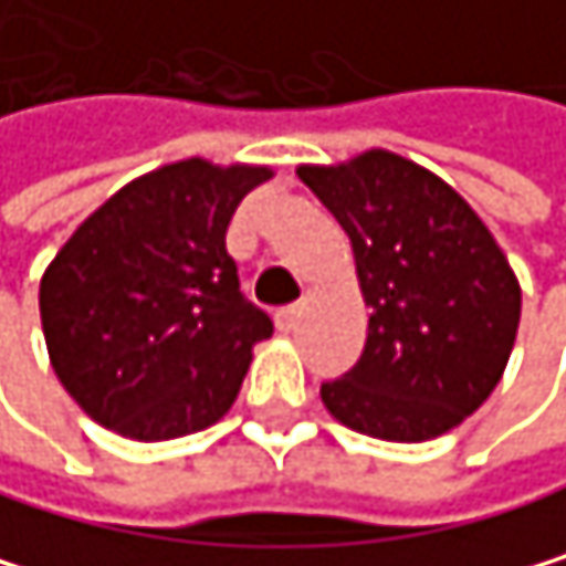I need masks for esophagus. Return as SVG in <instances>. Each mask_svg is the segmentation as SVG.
<instances>
[{
	"label": "esophagus",
	"mask_w": 566,
	"mask_h": 566,
	"mask_svg": "<svg viewBox=\"0 0 566 566\" xmlns=\"http://www.w3.org/2000/svg\"><path fill=\"white\" fill-rule=\"evenodd\" d=\"M303 317H306V306H303V303L286 306V310H280V314H276V327L286 331V334H293V331H300Z\"/></svg>",
	"instance_id": "obj_1"
}]
</instances>
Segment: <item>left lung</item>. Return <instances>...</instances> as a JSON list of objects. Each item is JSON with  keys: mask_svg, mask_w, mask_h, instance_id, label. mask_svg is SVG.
Instances as JSON below:
<instances>
[{"mask_svg": "<svg viewBox=\"0 0 566 566\" xmlns=\"http://www.w3.org/2000/svg\"><path fill=\"white\" fill-rule=\"evenodd\" d=\"M350 239L367 317L360 360L321 398L340 426L429 442L500 385L520 327V283L493 232L439 175L371 148L300 165Z\"/></svg>", "mask_w": 566, "mask_h": 566, "instance_id": "left-lung-1", "label": "left lung"}]
</instances>
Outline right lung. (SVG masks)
Listing matches in <instances>:
<instances>
[{
  "instance_id": "1",
  "label": "right lung",
  "mask_w": 566,
  "mask_h": 566,
  "mask_svg": "<svg viewBox=\"0 0 566 566\" xmlns=\"http://www.w3.org/2000/svg\"><path fill=\"white\" fill-rule=\"evenodd\" d=\"M266 165L188 158L127 181L40 280L50 364L97 426L168 442L232 408L273 321L239 290L226 229Z\"/></svg>"
}]
</instances>
